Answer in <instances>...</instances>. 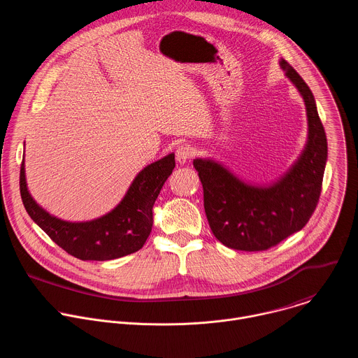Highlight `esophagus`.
<instances>
[{
	"mask_svg": "<svg viewBox=\"0 0 358 358\" xmlns=\"http://www.w3.org/2000/svg\"><path fill=\"white\" fill-rule=\"evenodd\" d=\"M192 157V149L187 145H182V146H178L177 150H176V159L180 164H185L188 163V160Z\"/></svg>",
	"mask_w": 358,
	"mask_h": 358,
	"instance_id": "1",
	"label": "esophagus"
}]
</instances>
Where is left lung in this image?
<instances>
[{
    "instance_id": "1",
    "label": "left lung",
    "mask_w": 358,
    "mask_h": 358,
    "mask_svg": "<svg viewBox=\"0 0 358 358\" xmlns=\"http://www.w3.org/2000/svg\"><path fill=\"white\" fill-rule=\"evenodd\" d=\"M280 66L303 98L308 117L306 145L288 171L270 184L257 185L213 159L194 160L210 230L229 249L260 252L278 245L308 223L320 196L327 141L315 96L284 59Z\"/></svg>"
}]
</instances>
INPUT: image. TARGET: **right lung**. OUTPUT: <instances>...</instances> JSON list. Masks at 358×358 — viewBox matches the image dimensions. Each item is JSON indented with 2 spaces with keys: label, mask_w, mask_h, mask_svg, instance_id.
Returning <instances> with one entry per match:
<instances>
[{
  "label": "right lung",
  "mask_w": 358,
  "mask_h": 358,
  "mask_svg": "<svg viewBox=\"0 0 358 358\" xmlns=\"http://www.w3.org/2000/svg\"><path fill=\"white\" fill-rule=\"evenodd\" d=\"M174 167V153L146 166L135 177L121 202L110 212L87 222L59 219L36 203L28 191L25 159L21 166L20 188L27 212L57 246L80 260L105 262L143 248L153 226V205Z\"/></svg>",
  "instance_id": "add662e5"
}]
</instances>
